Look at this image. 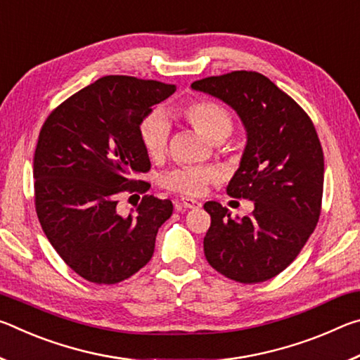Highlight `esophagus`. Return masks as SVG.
Here are the masks:
<instances>
[{
	"instance_id": "obj_1",
	"label": "esophagus",
	"mask_w": 360,
	"mask_h": 360,
	"mask_svg": "<svg viewBox=\"0 0 360 360\" xmlns=\"http://www.w3.org/2000/svg\"><path fill=\"white\" fill-rule=\"evenodd\" d=\"M179 203L184 206V208H188V210H197V208H200V206H202V203L197 202V200L191 198V197H181Z\"/></svg>"
}]
</instances>
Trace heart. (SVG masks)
<instances>
[{
  "mask_svg": "<svg viewBox=\"0 0 360 360\" xmlns=\"http://www.w3.org/2000/svg\"><path fill=\"white\" fill-rule=\"evenodd\" d=\"M182 115L195 130L210 139H224L230 135L233 129V119L224 106L214 101L198 100L182 109ZM143 146L152 158H158L165 154L169 125L162 115H150L141 124L139 129ZM214 168H179L168 173L163 178V186L186 195H202L210 182L217 179Z\"/></svg>",
  "mask_w": 360,
  "mask_h": 360,
  "instance_id": "b5f03b06",
  "label": "heart"
}]
</instances>
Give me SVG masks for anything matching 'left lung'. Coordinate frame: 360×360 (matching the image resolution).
Returning a JSON list of instances; mask_svg holds the SVG:
<instances>
[{
	"label": "left lung",
	"instance_id": "obj_1",
	"mask_svg": "<svg viewBox=\"0 0 360 360\" xmlns=\"http://www.w3.org/2000/svg\"><path fill=\"white\" fill-rule=\"evenodd\" d=\"M191 87L224 101L245 125L246 146L227 193L254 202L251 214L235 219L221 203H205L211 216L203 240L206 260L238 283L275 278L294 262L319 221L324 154L313 122L260 72L233 71Z\"/></svg>",
	"mask_w": 360,
	"mask_h": 360
}]
</instances>
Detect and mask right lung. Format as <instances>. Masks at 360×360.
Returning a JSON list of instances; mask_svg holds the SVG:
<instances>
[{
    "mask_svg": "<svg viewBox=\"0 0 360 360\" xmlns=\"http://www.w3.org/2000/svg\"><path fill=\"white\" fill-rule=\"evenodd\" d=\"M176 87L130 76H105L49 115L34 150V203L41 227L79 276L115 284L148 264L169 200L144 195L130 214L117 197L146 192L150 169L139 127Z\"/></svg>",
    "mask_w": 360,
    "mask_h": 360,
    "instance_id": "right-lung-1",
    "label": "right lung"
}]
</instances>
